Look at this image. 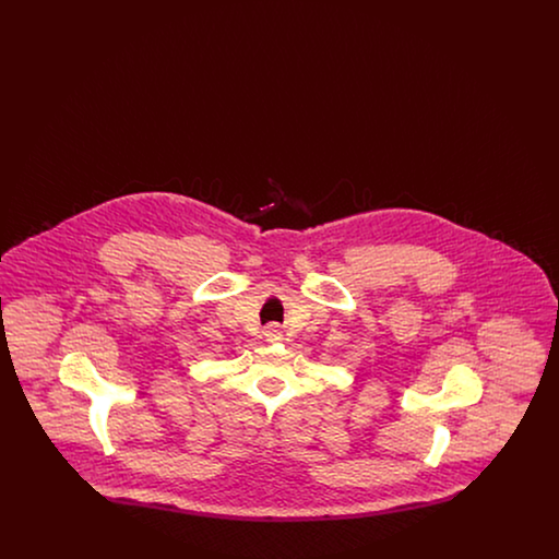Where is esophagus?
Returning <instances> with one entry per match:
<instances>
[{
  "label": "esophagus",
  "instance_id": "1",
  "mask_svg": "<svg viewBox=\"0 0 559 559\" xmlns=\"http://www.w3.org/2000/svg\"><path fill=\"white\" fill-rule=\"evenodd\" d=\"M281 333H283V331H281V326H278L276 322H270V324H267L266 337H270V342H272V340H281Z\"/></svg>",
  "mask_w": 559,
  "mask_h": 559
}]
</instances>
